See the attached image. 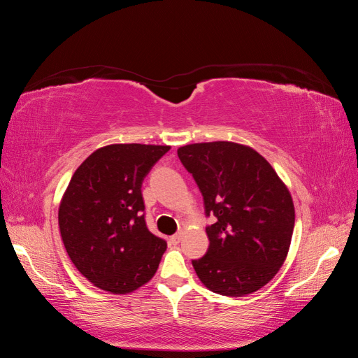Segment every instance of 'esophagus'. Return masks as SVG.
Here are the masks:
<instances>
[{
    "mask_svg": "<svg viewBox=\"0 0 358 358\" xmlns=\"http://www.w3.org/2000/svg\"><path fill=\"white\" fill-rule=\"evenodd\" d=\"M180 239H182V234H180V233H176V234L170 236V242H171L173 245H178V243L180 242Z\"/></svg>",
    "mask_w": 358,
    "mask_h": 358,
    "instance_id": "obj_1",
    "label": "esophagus"
}]
</instances>
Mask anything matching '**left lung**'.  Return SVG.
<instances>
[{"instance_id": "1", "label": "left lung", "mask_w": 358, "mask_h": 358, "mask_svg": "<svg viewBox=\"0 0 358 358\" xmlns=\"http://www.w3.org/2000/svg\"><path fill=\"white\" fill-rule=\"evenodd\" d=\"M203 196L209 248L192 259L201 282L216 294L241 297L264 287L288 254L294 204L273 167L254 149L231 142L178 149Z\"/></svg>"}]
</instances>
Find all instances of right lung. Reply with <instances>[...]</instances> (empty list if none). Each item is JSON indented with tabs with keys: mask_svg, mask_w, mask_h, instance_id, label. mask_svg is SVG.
I'll return each instance as SVG.
<instances>
[{
	"mask_svg": "<svg viewBox=\"0 0 358 358\" xmlns=\"http://www.w3.org/2000/svg\"><path fill=\"white\" fill-rule=\"evenodd\" d=\"M169 150L110 145L95 150L74 171L58 222L73 264L95 287L127 294L155 275L167 242L148 229L142 185Z\"/></svg>",
	"mask_w": 358,
	"mask_h": 358,
	"instance_id": "obj_1",
	"label": "right lung"
}]
</instances>
